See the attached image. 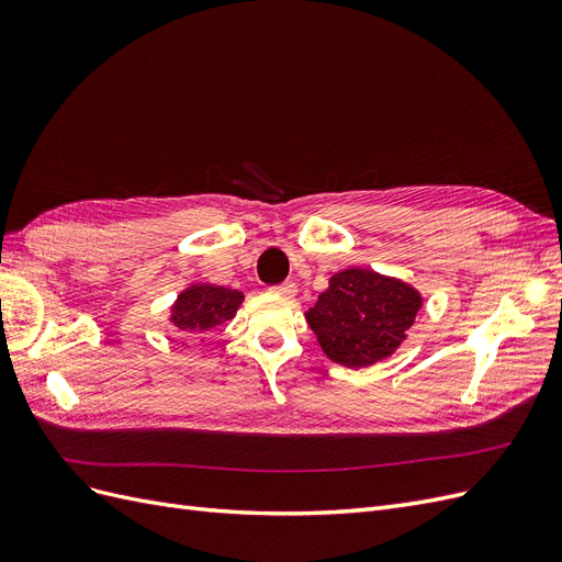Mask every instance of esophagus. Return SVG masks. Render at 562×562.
I'll return each instance as SVG.
<instances>
[{
	"label": "esophagus",
	"mask_w": 562,
	"mask_h": 562,
	"mask_svg": "<svg viewBox=\"0 0 562 562\" xmlns=\"http://www.w3.org/2000/svg\"><path fill=\"white\" fill-rule=\"evenodd\" d=\"M271 293H277V295H285V297H293L295 293H297V285L293 283V281H283V283H279V285H271L269 288Z\"/></svg>",
	"instance_id": "34e87169"
}]
</instances>
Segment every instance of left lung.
Returning <instances> with one entry per match:
<instances>
[{
  "label": "left lung",
  "mask_w": 562,
  "mask_h": 562,
  "mask_svg": "<svg viewBox=\"0 0 562 562\" xmlns=\"http://www.w3.org/2000/svg\"><path fill=\"white\" fill-rule=\"evenodd\" d=\"M422 297L372 269H345L307 312L321 349L339 366L366 368L394 353L415 323Z\"/></svg>",
  "instance_id": "left-lung-1"
}]
</instances>
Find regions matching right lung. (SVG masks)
Instances as JSON below:
<instances>
[{
	"mask_svg": "<svg viewBox=\"0 0 562 562\" xmlns=\"http://www.w3.org/2000/svg\"><path fill=\"white\" fill-rule=\"evenodd\" d=\"M241 302L244 295L239 291L199 283L180 293L173 307V323L182 335L194 337L196 333H206L223 321H229Z\"/></svg>",
	"mask_w": 562,
	"mask_h": 562,
	"instance_id": "right-lung-1",
	"label": "right lung"
}]
</instances>
